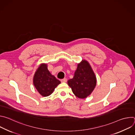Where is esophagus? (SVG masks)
<instances>
[{"mask_svg":"<svg viewBox=\"0 0 135 135\" xmlns=\"http://www.w3.org/2000/svg\"><path fill=\"white\" fill-rule=\"evenodd\" d=\"M67 81V79H62L61 80V82H66Z\"/></svg>","mask_w":135,"mask_h":135,"instance_id":"esophagus-1","label":"esophagus"}]
</instances>
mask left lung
<instances>
[{
  "mask_svg": "<svg viewBox=\"0 0 135 135\" xmlns=\"http://www.w3.org/2000/svg\"><path fill=\"white\" fill-rule=\"evenodd\" d=\"M96 83L95 74L89 62L85 60L78 64L74 78L68 81L73 93L81 99L86 98L92 93Z\"/></svg>",
  "mask_w": 135,
  "mask_h": 135,
  "instance_id": "left-lung-1",
  "label": "left lung"
}]
</instances>
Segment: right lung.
<instances>
[{
    "label": "right lung",
    "instance_id": "1",
    "mask_svg": "<svg viewBox=\"0 0 135 135\" xmlns=\"http://www.w3.org/2000/svg\"><path fill=\"white\" fill-rule=\"evenodd\" d=\"M33 83L38 92L43 97H47L52 93L61 82L50 73L47 65L42 64L35 72Z\"/></svg>",
    "mask_w": 135,
    "mask_h": 135
}]
</instances>
